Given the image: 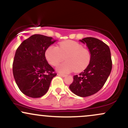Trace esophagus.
I'll return each instance as SVG.
<instances>
[{"mask_svg": "<svg viewBox=\"0 0 128 128\" xmlns=\"http://www.w3.org/2000/svg\"><path fill=\"white\" fill-rule=\"evenodd\" d=\"M58 75L61 76H62V77H66V75H64V74H58Z\"/></svg>", "mask_w": 128, "mask_h": 128, "instance_id": "34e87169", "label": "esophagus"}]
</instances>
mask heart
I'll return each mask as SVG.
<instances>
[{
  "label": "heart",
  "instance_id": "obj_1",
  "mask_svg": "<svg viewBox=\"0 0 128 128\" xmlns=\"http://www.w3.org/2000/svg\"><path fill=\"white\" fill-rule=\"evenodd\" d=\"M46 58L51 65H58L64 60L66 62L57 67L56 70L62 74H68L75 70L80 72L89 66L90 53L88 49L83 48L80 44L72 40L61 42L59 46H49L46 51Z\"/></svg>",
  "mask_w": 128,
  "mask_h": 128
}]
</instances>
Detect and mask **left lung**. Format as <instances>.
<instances>
[{
  "label": "left lung",
  "instance_id": "obj_1",
  "mask_svg": "<svg viewBox=\"0 0 128 128\" xmlns=\"http://www.w3.org/2000/svg\"><path fill=\"white\" fill-rule=\"evenodd\" d=\"M80 41L86 44L90 53V61L83 72L74 76L69 89L75 95L86 97L96 94L103 88L110 75L112 64L110 49L103 41L92 37Z\"/></svg>",
  "mask_w": 128,
  "mask_h": 128
}]
</instances>
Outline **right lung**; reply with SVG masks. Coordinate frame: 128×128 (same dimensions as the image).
<instances>
[{
	"instance_id": "add662e5",
	"label": "right lung",
	"mask_w": 128,
	"mask_h": 128,
	"mask_svg": "<svg viewBox=\"0 0 128 128\" xmlns=\"http://www.w3.org/2000/svg\"><path fill=\"white\" fill-rule=\"evenodd\" d=\"M56 40L52 37L33 34L24 40L16 50L12 73L19 89L26 96L39 98L48 91L56 74L47 62L45 53Z\"/></svg>"
}]
</instances>
